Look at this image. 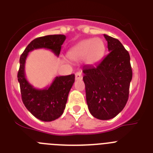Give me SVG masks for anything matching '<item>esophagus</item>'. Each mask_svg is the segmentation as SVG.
<instances>
[{"label": "esophagus", "mask_w": 153, "mask_h": 153, "mask_svg": "<svg viewBox=\"0 0 153 153\" xmlns=\"http://www.w3.org/2000/svg\"><path fill=\"white\" fill-rule=\"evenodd\" d=\"M76 79H82L83 76H82V73L81 72H76L75 74Z\"/></svg>", "instance_id": "1"}]
</instances>
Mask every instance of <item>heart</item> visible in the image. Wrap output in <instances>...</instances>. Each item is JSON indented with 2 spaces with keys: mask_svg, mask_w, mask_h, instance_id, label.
Returning <instances> with one entry per match:
<instances>
[{
  "mask_svg": "<svg viewBox=\"0 0 153 153\" xmlns=\"http://www.w3.org/2000/svg\"><path fill=\"white\" fill-rule=\"evenodd\" d=\"M106 51L104 42L100 38L83 40L73 47L67 53L71 60H86L89 64H93L100 60Z\"/></svg>",
  "mask_w": 153,
  "mask_h": 153,
  "instance_id": "b5f03b06",
  "label": "heart"
}]
</instances>
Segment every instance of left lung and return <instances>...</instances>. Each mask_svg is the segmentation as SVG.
Wrapping results in <instances>:
<instances>
[{
    "mask_svg": "<svg viewBox=\"0 0 153 153\" xmlns=\"http://www.w3.org/2000/svg\"><path fill=\"white\" fill-rule=\"evenodd\" d=\"M109 54L96 66H85L86 102L95 118L107 120L122 111L129 98L132 71L129 53L119 40L104 34Z\"/></svg>",
    "mask_w": 153,
    "mask_h": 153,
    "instance_id": "left-lung-1",
    "label": "left lung"
}]
</instances>
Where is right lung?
Wrapping results in <instances>:
<instances>
[{"mask_svg":"<svg viewBox=\"0 0 153 153\" xmlns=\"http://www.w3.org/2000/svg\"><path fill=\"white\" fill-rule=\"evenodd\" d=\"M65 40L66 36L63 34L47 35L34 39L28 44L20 58L17 79L21 87L22 101L31 114L44 122L56 120L63 114L69 92L75 81V76L71 74L56 76L50 86L36 89L25 76L26 59L30 51L40 48L51 50L58 56Z\"/></svg>","mask_w":153,"mask_h":153,"instance_id":"right-lung-1","label":"right lung"}]
</instances>
